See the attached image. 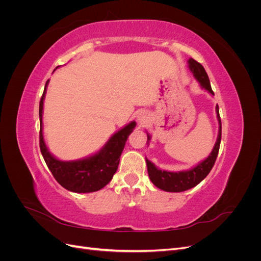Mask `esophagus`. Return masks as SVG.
<instances>
[{
  "instance_id": "esophagus-1",
  "label": "esophagus",
  "mask_w": 261,
  "mask_h": 261,
  "mask_svg": "<svg viewBox=\"0 0 261 261\" xmlns=\"http://www.w3.org/2000/svg\"><path fill=\"white\" fill-rule=\"evenodd\" d=\"M137 122H138V125L140 126V127H143V126H145L148 122V116L146 113H139L137 115Z\"/></svg>"
}]
</instances>
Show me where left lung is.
Returning a JSON list of instances; mask_svg holds the SVG:
<instances>
[{"label":"left lung","mask_w":261,"mask_h":261,"mask_svg":"<svg viewBox=\"0 0 261 261\" xmlns=\"http://www.w3.org/2000/svg\"><path fill=\"white\" fill-rule=\"evenodd\" d=\"M188 67L191 69L194 77L198 81L201 88L209 91L212 96H215V93H213L211 89L209 77L200 63L195 61L194 59H189ZM216 111H217V117L219 121V134H218L216 145L213 147L212 151L207 159H204L202 162L197 164L195 168H192L191 170H187V171L169 172V171L158 169L152 162H150L148 159H146L148 175L150 177V180H151L158 188H160L165 192H171V193L184 192V191H187V189L195 187L196 185H198L200 181L209 174V172L213 168V165H215V162L217 160L220 143H221V118L219 114L218 106L216 107ZM147 137H148V140H150L149 134H147Z\"/></svg>","instance_id":"obj_1"}]
</instances>
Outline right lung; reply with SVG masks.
<instances>
[{
	"label": "right lung",
	"mask_w": 261,
	"mask_h": 261,
	"mask_svg": "<svg viewBox=\"0 0 261 261\" xmlns=\"http://www.w3.org/2000/svg\"><path fill=\"white\" fill-rule=\"evenodd\" d=\"M48 83L49 81H46L44 91L40 100V106H39V117H40L39 144H40L43 159L54 178L67 191L74 193L97 192L99 189L103 188L115 174L126 140H127L133 129L135 128L136 123L133 121L115 133L108 140L103 148L99 150L97 153L75 161L58 160L49 152L48 148L45 146L42 133L43 100Z\"/></svg>",
	"instance_id": "add662e5"
}]
</instances>
